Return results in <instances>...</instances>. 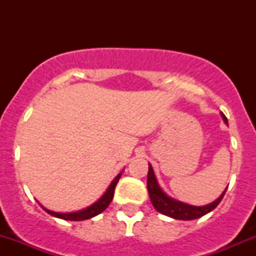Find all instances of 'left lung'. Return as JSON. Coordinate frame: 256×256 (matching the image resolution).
<instances>
[{
  "label": "left lung",
  "instance_id": "left-lung-1",
  "mask_svg": "<svg viewBox=\"0 0 256 256\" xmlns=\"http://www.w3.org/2000/svg\"><path fill=\"white\" fill-rule=\"evenodd\" d=\"M224 121L228 124L226 118L224 114H222ZM147 190H148L150 200L151 203L154 204V207L156 208L157 212L164 214L167 216H171V218L180 219V220H192V219H197L203 216L204 214L209 213V212L213 210L216 206L220 203V200H223L224 194H226V190L222 193L220 197L216 200H214L213 203L207 206H203V207H194V206L186 204V203L178 202V200H172L170 198L164 190H161V187L157 183L156 177H154V170H152L151 164H148V174H147Z\"/></svg>",
  "mask_w": 256,
  "mask_h": 256
}]
</instances>
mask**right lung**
Wrapping results in <instances>:
<instances>
[{"mask_svg":"<svg viewBox=\"0 0 256 256\" xmlns=\"http://www.w3.org/2000/svg\"><path fill=\"white\" fill-rule=\"evenodd\" d=\"M120 177H121V174H118V176L115 177V180L112 182L110 187L108 188V190L105 192V194L102 196V197L100 198L98 202H95L94 204L90 206V207H88L85 209H82V210L74 212V213H56V212L48 210V209H46V208H43V209H44L47 213L50 214V216H56V218L64 219V220L78 222V220H85V219L92 218V216H98V214H100L102 212H104L105 209L108 208V206L112 203V200L114 198V190H115V187H116V184H118Z\"/></svg>","mask_w":256,"mask_h":256,"instance_id":"right-lung-1","label":"right lung"}]
</instances>
